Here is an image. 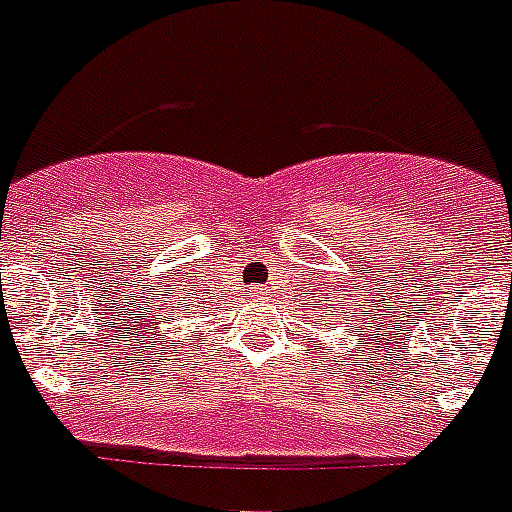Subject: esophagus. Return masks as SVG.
Segmentation results:
<instances>
[{"label": "esophagus", "instance_id": "obj_1", "mask_svg": "<svg viewBox=\"0 0 512 512\" xmlns=\"http://www.w3.org/2000/svg\"><path fill=\"white\" fill-rule=\"evenodd\" d=\"M253 296L264 298V288H253Z\"/></svg>", "mask_w": 512, "mask_h": 512}]
</instances>
